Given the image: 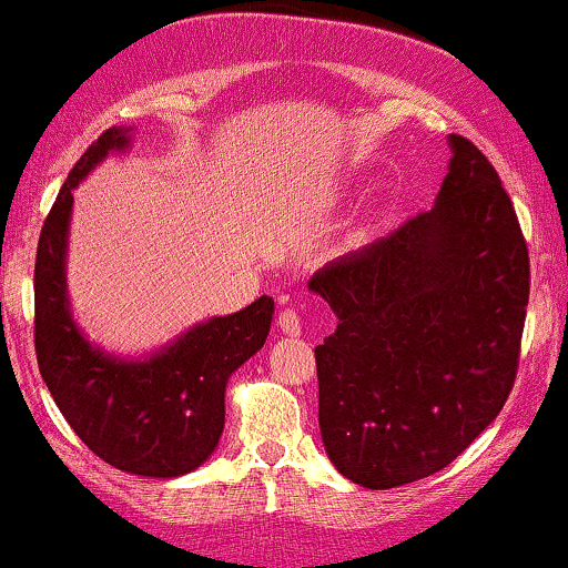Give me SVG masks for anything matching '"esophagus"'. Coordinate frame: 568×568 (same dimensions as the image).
<instances>
[{
  "mask_svg": "<svg viewBox=\"0 0 568 568\" xmlns=\"http://www.w3.org/2000/svg\"><path fill=\"white\" fill-rule=\"evenodd\" d=\"M277 325H280V331L285 333V336H298V333H302V317H298L296 310L280 312Z\"/></svg>",
  "mask_w": 568,
  "mask_h": 568,
  "instance_id": "1",
  "label": "esophagus"
}]
</instances>
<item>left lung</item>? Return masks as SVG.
<instances>
[{
    "instance_id": "8db88e82",
    "label": "left lung",
    "mask_w": 568,
    "mask_h": 568,
    "mask_svg": "<svg viewBox=\"0 0 568 568\" xmlns=\"http://www.w3.org/2000/svg\"><path fill=\"white\" fill-rule=\"evenodd\" d=\"M432 211L310 280L338 327L314 349L320 432L346 479L392 489L447 468L518 373L529 251L500 176L449 134Z\"/></svg>"
}]
</instances>
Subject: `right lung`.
<instances>
[{
  "label": "right lung",
  "mask_w": 568,
  "mask_h": 568,
  "mask_svg": "<svg viewBox=\"0 0 568 568\" xmlns=\"http://www.w3.org/2000/svg\"><path fill=\"white\" fill-rule=\"evenodd\" d=\"M132 129H108L71 169L39 235L33 266V346L39 373L68 426L100 460L150 479L190 474L214 453L224 428L230 375L262 349L275 302L190 327L148 359H119L81 336L68 310L65 243L73 187Z\"/></svg>",
  "instance_id": "add662e5"
}]
</instances>
